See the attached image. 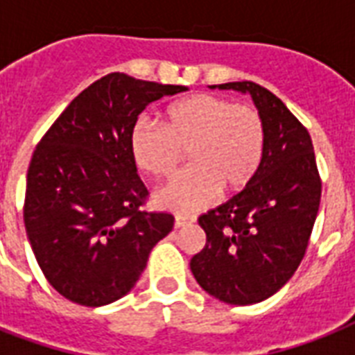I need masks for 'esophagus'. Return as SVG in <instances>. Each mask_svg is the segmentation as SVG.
Segmentation results:
<instances>
[{
    "label": "esophagus",
    "instance_id": "34e87169",
    "mask_svg": "<svg viewBox=\"0 0 355 355\" xmlns=\"http://www.w3.org/2000/svg\"><path fill=\"white\" fill-rule=\"evenodd\" d=\"M193 221H195V217L184 216V214H177V216H175V228H182Z\"/></svg>",
    "mask_w": 355,
    "mask_h": 355
}]
</instances>
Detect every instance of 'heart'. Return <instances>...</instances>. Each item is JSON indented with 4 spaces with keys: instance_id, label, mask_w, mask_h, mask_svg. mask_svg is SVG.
Returning <instances> with one entry per match:
<instances>
[{
    "instance_id": "heart-1",
    "label": "heart",
    "mask_w": 355,
    "mask_h": 355,
    "mask_svg": "<svg viewBox=\"0 0 355 355\" xmlns=\"http://www.w3.org/2000/svg\"><path fill=\"white\" fill-rule=\"evenodd\" d=\"M188 149L191 167L155 195L164 210L188 214L211 205L221 189L239 193L247 188L263 158V121L248 105L197 94L169 107L166 127L141 118L130 130L136 166L155 177L173 175Z\"/></svg>"
}]
</instances>
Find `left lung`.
Wrapping results in <instances>:
<instances>
[{"instance_id":"8db88e82","label":"left lung","mask_w":355,"mask_h":355,"mask_svg":"<svg viewBox=\"0 0 355 355\" xmlns=\"http://www.w3.org/2000/svg\"><path fill=\"white\" fill-rule=\"evenodd\" d=\"M248 94L263 121L261 166L247 188L199 217L206 245L189 267L208 295L258 304L286 286L302 261L320 205L313 144L302 123L263 86H210Z\"/></svg>"}]
</instances>
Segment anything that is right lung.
Masks as SVG:
<instances>
[{
    "label": "right lung",
    "instance_id": "obj_1",
    "mask_svg": "<svg viewBox=\"0 0 355 355\" xmlns=\"http://www.w3.org/2000/svg\"><path fill=\"white\" fill-rule=\"evenodd\" d=\"M188 86L105 75L69 103L36 147L24 221L47 282L71 302L99 308L125 297L175 217L144 211L147 188L130 130L147 105Z\"/></svg>",
    "mask_w": 355,
    "mask_h": 355
}]
</instances>
